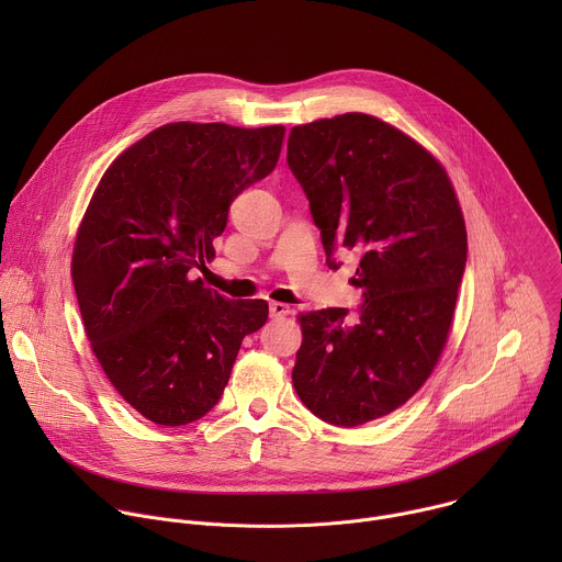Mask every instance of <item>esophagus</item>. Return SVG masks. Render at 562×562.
<instances>
[{"label": "esophagus", "instance_id": "esophagus-1", "mask_svg": "<svg viewBox=\"0 0 562 562\" xmlns=\"http://www.w3.org/2000/svg\"><path fill=\"white\" fill-rule=\"evenodd\" d=\"M269 311H271V317H286L291 313L289 304H284V302H271Z\"/></svg>", "mask_w": 562, "mask_h": 562}]
</instances>
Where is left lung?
Masks as SVG:
<instances>
[{
  "mask_svg": "<svg viewBox=\"0 0 562 562\" xmlns=\"http://www.w3.org/2000/svg\"><path fill=\"white\" fill-rule=\"evenodd\" d=\"M286 165L329 269L356 251L349 308L300 315L293 386L311 414L358 427L405 405L431 375L467 265V231L438 159L386 122L345 113L291 128Z\"/></svg>",
  "mask_w": 562,
  "mask_h": 562,
  "instance_id": "obj_1",
  "label": "left lung"
}]
</instances>
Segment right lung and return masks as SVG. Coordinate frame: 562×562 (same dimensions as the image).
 I'll use <instances>...</instances> for the list:
<instances>
[{
  "mask_svg": "<svg viewBox=\"0 0 562 562\" xmlns=\"http://www.w3.org/2000/svg\"><path fill=\"white\" fill-rule=\"evenodd\" d=\"M284 126H159L100 180L77 231L72 284L111 384L155 425L182 427L222 397L265 300H228L191 280L215 256L231 202L267 178Z\"/></svg>",
  "mask_w": 562,
  "mask_h": 562,
  "instance_id": "add662e5",
  "label": "right lung"
}]
</instances>
